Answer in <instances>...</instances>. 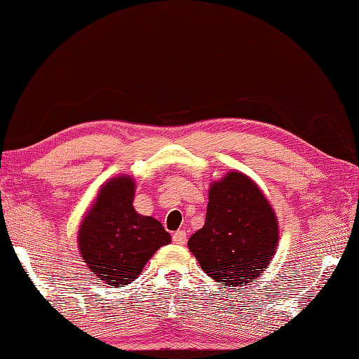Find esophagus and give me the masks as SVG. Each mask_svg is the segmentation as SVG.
Instances as JSON below:
<instances>
[{"instance_id":"esophagus-1","label":"esophagus","mask_w":359,"mask_h":359,"mask_svg":"<svg viewBox=\"0 0 359 359\" xmlns=\"http://www.w3.org/2000/svg\"><path fill=\"white\" fill-rule=\"evenodd\" d=\"M172 241L179 245L187 244V231L185 230H177L172 233Z\"/></svg>"}]
</instances>
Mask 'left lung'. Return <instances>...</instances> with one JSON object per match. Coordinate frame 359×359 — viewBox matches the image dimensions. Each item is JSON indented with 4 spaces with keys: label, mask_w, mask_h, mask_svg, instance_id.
<instances>
[{
    "label": "left lung",
    "mask_w": 359,
    "mask_h": 359,
    "mask_svg": "<svg viewBox=\"0 0 359 359\" xmlns=\"http://www.w3.org/2000/svg\"><path fill=\"white\" fill-rule=\"evenodd\" d=\"M278 244L276 213L254 180L240 171L213 182L205 224L188 240L201 268L226 287L254 282Z\"/></svg>",
    "instance_id": "obj_1"
}]
</instances>
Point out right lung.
<instances>
[{"instance_id": "right-lung-1", "label": "right lung", "mask_w": 359, "mask_h": 359, "mask_svg": "<svg viewBox=\"0 0 359 359\" xmlns=\"http://www.w3.org/2000/svg\"><path fill=\"white\" fill-rule=\"evenodd\" d=\"M133 194L130 175L105 182L77 233L90 273L114 287L132 283L161 245L171 243L157 219L135 212Z\"/></svg>"}]
</instances>
